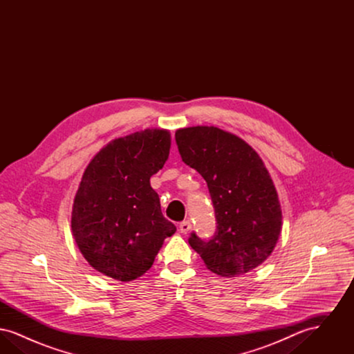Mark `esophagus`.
<instances>
[{
	"mask_svg": "<svg viewBox=\"0 0 354 354\" xmlns=\"http://www.w3.org/2000/svg\"><path fill=\"white\" fill-rule=\"evenodd\" d=\"M191 228H192V224H191L189 220H185L179 224V230H180L182 234H187L188 231H191Z\"/></svg>",
	"mask_w": 354,
	"mask_h": 354,
	"instance_id": "esophagus-1",
	"label": "esophagus"
}]
</instances>
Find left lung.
<instances>
[{
  "mask_svg": "<svg viewBox=\"0 0 354 354\" xmlns=\"http://www.w3.org/2000/svg\"><path fill=\"white\" fill-rule=\"evenodd\" d=\"M175 140L182 160L207 182L216 232H192L188 243L214 273L234 277L259 267L281 231V208L263 160L243 139L218 127L180 129Z\"/></svg>",
  "mask_w": 354,
  "mask_h": 354,
  "instance_id": "obj_1",
  "label": "left lung"
}]
</instances>
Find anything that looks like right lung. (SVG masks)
<instances>
[{"mask_svg": "<svg viewBox=\"0 0 354 354\" xmlns=\"http://www.w3.org/2000/svg\"><path fill=\"white\" fill-rule=\"evenodd\" d=\"M166 130H145L104 146L86 167L75 194L71 230L94 270L131 281L151 268L176 227L160 209L150 178L169 158Z\"/></svg>", "mask_w": 354, "mask_h": 354, "instance_id": "1", "label": "right lung"}]
</instances>
